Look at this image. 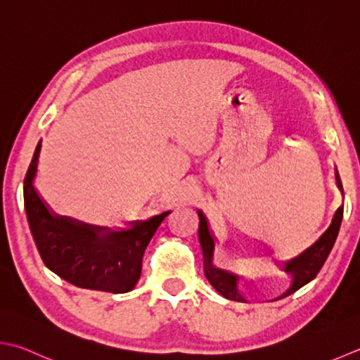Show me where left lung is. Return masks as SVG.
<instances>
[{
    "mask_svg": "<svg viewBox=\"0 0 360 360\" xmlns=\"http://www.w3.org/2000/svg\"><path fill=\"white\" fill-rule=\"evenodd\" d=\"M335 182L337 186L340 187V181L337 178V174H335ZM342 214H343V209L339 207L334 212L333 218H330V223L328 224V228L321 232V236L316 238L311 246H307V248L304 251H301L298 256L281 262L283 270L288 274V283L283 290V293H279V297H276V300H283L288 297V295L297 292L298 288H301L302 285L307 284L309 281H312L316 276V273L320 271L321 265L325 264L330 248H333L337 232H339L340 221H342ZM198 217H200L198 237H200L202 257H204V274H206L210 285H212L218 293L223 295L224 298L243 302L245 300L242 297V279L238 276H234V274L231 273L218 270L212 265V257H214V251L217 245L215 237L212 236V232H210L209 223L206 220V217L202 215L201 210H198Z\"/></svg>",
    "mask_w": 360,
    "mask_h": 360,
    "instance_id": "8db88e82",
    "label": "left lung"
}]
</instances>
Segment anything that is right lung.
I'll use <instances>...</instances> for the list:
<instances>
[{"mask_svg": "<svg viewBox=\"0 0 360 360\" xmlns=\"http://www.w3.org/2000/svg\"><path fill=\"white\" fill-rule=\"evenodd\" d=\"M41 143L25 178V209L40 257L70 284L91 290L126 293L142 273L143 252L164 212L148 221H131L129 229L109 231L54 214L34 187Z\"/></svg>", "mask_w": 360, "mask_h": 360, "instance_id": "add662e5", "label": "right lung"}]
</instances>
